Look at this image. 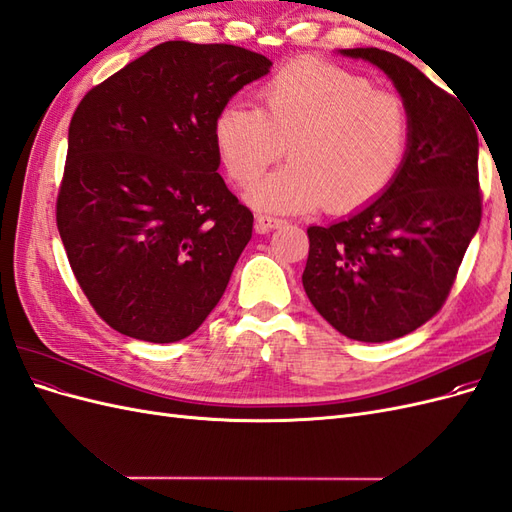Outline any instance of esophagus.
<instances>
[{
	"label": "esophagus",
	"mask_w": 512,
	"mask_h": 512,
	"mask_svg": "<svg viewBox=\"0 0 512 512\" xmlns=\"http://www.w3.org/2000/svg\"><path fill=\"white\" fill-rule=\"evenodd\" d=\"M282 224H284V220H280V218H271V215H256V232H260V235L280 228Z\"/></svg>",
	"instance_id": "obj_1"
}]
</instances>
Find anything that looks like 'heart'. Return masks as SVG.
<instances>
[{"mask_svg":"<svg viewBox=\"0 0 512 512\" xmlns=\"http://www.w3.org/2000/svg\"><path fill=\"white\" fill-rule=\"evenodd\" d=\"M406 106L367 79L318 59L277 70L258 108L226 104L215 117L220 158L241 188L288 153L292 160L252 190L269 211L361 209L395 181L408 147Z\"/></svg>","mask_w":512,"mask_h":512,"instance_id":"b5f03b06","label":"heart"}]
</instances>
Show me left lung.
Segmentation results:
<instances>
[{
	"mask_svg": "<svg viewBox=\"0 0 512 512\" xmlns=\"http://www.w3.org/2000/svg\"><path fill=\"white\" fill-rule=\"evenodd\" d=\"M378 66L404 100L408 147L374 203L331 226H309L303 288L318 314L356 342H391L440 312L480 224L478 132L459 98L410 61L342 49Z\"/></svg>",
	"mask_w": 512,
	"mask_h": 512,
	"instance_id": "8db88e82",
	"label": "left lung"
}]
</instances>
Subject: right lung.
<instances>
[{"instance_id":"obj_1","label":"right lung","mask_w":512,"mask_h":512,"mask_svg":"<svg viewBox=\"0 0 512 512\" xmlns=\"http://www.w3.org/2000/svg\"><path fill=\"white\" fill-rule=\"evenodd\" d=\"M271 66L235 44L170 40L76 106L57 228L76 282L121 335L179 342L222 299L254 215L218 173L213 123Z\"/></svg>"}]
</instances>
